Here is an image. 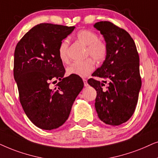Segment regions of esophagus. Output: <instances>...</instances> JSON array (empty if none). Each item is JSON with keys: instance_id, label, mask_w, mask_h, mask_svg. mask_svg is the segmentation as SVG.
Here are the masks:
<instances>
[{"instance_id": "obj_1", "label": "esophagus", "mask_w": 158, "mask_h": 158, "mask_svg": "<svg viewBox=\"0 0 158 158\" xmlns=\"http://www.w3.org/2000/svg\"><path fill=\"white\" fill-rule=\"evenodd\" d=\"M83 81H84V85H85V87H87V86H88V83H87V79H83Z\"/></svg>"}]
</instances>
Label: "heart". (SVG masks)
Segmentation results:
<instances>
[{"instance_id":"1","label":"heart","mask_w":158,"mask_h":158,"mask_svg":"<svg viewBox=\"0 0 158 158\" xmlns=\"http://www.w3.org/2000/svg\"><path fill=\"white\" fill-rule=\"evenodd\" d=\"M77 38L80 43L87 46L86 54L90 56L94 60L100 62L103 60L107 55V46L103 42L99 40L98 36L94 31L87 29L79 31ZM69 41L64 40L58 48V56L63 63H67ZM94 63L91 58H87L83 61H77L71 64L66 69L69 75H76L80 77H86L89 75L94 69Z\"/></svg>"}]
</instances>
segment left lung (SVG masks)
<instances>
[{
  "label": "left lung",
  "mask_w": 158,
  "mask_h": 158,
  "mask_svg": "<svg viewBox=\"0 0 158 158\" xmlns=\"http://www.w3.org/2000/svg\"><path fill=\"white\" fill-rule=\"evenodd\" d=\"M94 27L103 36L108 50L102 66L92 73L103 80L89 79L88 84L97 91L94 106L99 118L118 126L132 116L137 104L142 86L139 58L134 40L124 29L110 22Z\"/></svg>",
  "instance_id": "left-lung-1"
}]
</instances>
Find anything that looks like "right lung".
Instances as JSON below:
<instances>
[{"instance_id":"add662e5","label":"right lung","mask_w":158,"mask_h":158,"mask_svg":"<svg viewBox=\"0 0 158 158\" xmlns=\"http://www.w3.org/2000/svg\"><path fill=\"white\" fill-rule=\"evenodd\" d=\"M74 28L37 24L25 34L15 48L14 76L20 102L27 116L40 129L52 130L64 124L84 87L80 77H64L65 69L58 56L60 43ZM57 79L60 81L54 90L50 89L49 82Z\"/></svg>"}]
</instances>
